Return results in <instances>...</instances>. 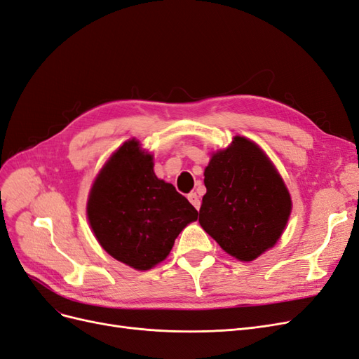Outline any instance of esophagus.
<instances>
[{"instance_id":"34e87169","label":"esophagus","mask_w":359,"mask_h":359,"mask_svg":"<svg viewBox=\"0 0 359 359\" xmlns=\"http://www.w3.org/2000/svg\"><path fill=\"white\" fill-rule=\"evenodd\" d=\"M187 199L190 201V203L194 206V208H196V210H199V208H201V199H199V196H198L196 193H194V191L189 193Z\"/></svg>"}]
</instances>
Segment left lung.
<instances>
[{
    "label": "left lung",
    "instance_id": "left-lung-1",
    "mask_svg": "<svg viewBox=\"0 0 359 359\" xmlns=\"http://www.w3.org/2000/svg\"><path fill=\"white\" fill-rule=\"evenodd\" d=\"M199 223L226 253L253 260L273 247L292 210L289 191L255 142L236 136L205 169Z\"/></svg>",
    "mask_w": 359,
    "mask_h": 359
}]
</instances>
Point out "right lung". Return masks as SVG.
Returning a JSON list of instances; mask_svg holds the SVG:
<instances>
[{
    "mask_svg": "<svg viewBox=\"0 0 359 359\" xmlns=\"http://www.w3.org/2000/svg\"><path fill=\"white\" fill-rule=\"evenodd\" d=\"M153 157L128 140L106 163L90 193L88 220L100 245L135 269L153 268L198 219L172 184L156 177Z\"/></svg>",
    "mask_w": 359,
    "mask_h": 359,
    "instance_id": "add662e5",
    "label": "right lung"
}]
</instances>
